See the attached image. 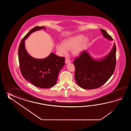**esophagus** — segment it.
Returning a JSON list of instances; mask_svg holds the SVG:
<instances>
[{"mask_svg": "<svg viewBox=\"0 0 131 131\" xmlns=\"http://www.w3.org/2000/svg\"><path fill=\"white\" fill-rule=\"evenodd\" d=\"M66 63H69L71 62V60H70V59H68V58H66Z\"/></svg>", "mask_w": 131, "mask_h": 131, "instance_id": "esophagus-1", "label": "esophagus"}]
</instances>
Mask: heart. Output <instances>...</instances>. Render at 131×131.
I'll list each match as a JSON object with an SVG mask.
<instances>
[{"label": "heart", "mask_w": 131, "mask_h": 131, "mask_svg": "<svg viewBox=\"0 0 131 131\" xmlns=\"http://www.w3.org/2000/svg\"><path fill=\"white\" fill-rule=\"evenodd\" d=\"M88 41V39L84 38L83 35H78L65 40L63 44L56 45V49L62 55H66L67 50H72V53L77 55L83 49Z\"/></svg>", "instance_id": "obj_1"}]
</instances>
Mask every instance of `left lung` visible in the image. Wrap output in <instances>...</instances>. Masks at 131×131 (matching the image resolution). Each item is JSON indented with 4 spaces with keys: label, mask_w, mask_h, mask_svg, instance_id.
Segmentation results:
<instances>
[{
    "label": "left lung",
    "mask_w": 131,
    "mask_h": 131,
    "mask_svg": "<svg viewBox=\"0 0 131 131\" xmlns=\"http://www.w3.org/2000/svg\"><path fill=\"white\" fill-rule=\"evenodd\" d=\"M103 36L112 40L113 38L106 31L101 29ZM116 46H114L111 52L105 58L96 61L91 58L86 50L74 59L75 79L77 83L83 89H97L105 83L111 78L116 64Z\"/></svg>",
    "instance_id": "obj_1"
}]
</instances>
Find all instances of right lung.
I'll return each instance as SVG.
<instances>
[{"label":"right lung","mask_w":131,"mask_h":131,"mask_svg":"<svg viewBox=\"0 0 131 131\" xmlns=\"http://www.w3.org/2000/svg\"><path fill=\"white\" fill-rule=\"evenodd\" d=\"M44 27L36 26L32 28L22 38L18 49L20 69L22 76L26 81L38 88L48 89L56 84L59 72L64 65V57L51 53L44 59L33 58L26 50L24 41L30 34Z\"/></svg>","instance_id":"obj_1"}]
</instances>
